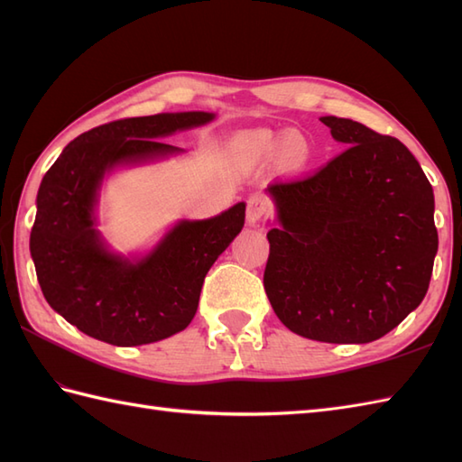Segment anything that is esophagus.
<instances>
[{
    "instance_id": "34e87169",
    "label": "esophagus",
    "mask_w": 462,
    "mask_h": 462,
    "mask_svg": "<svg viewBox=\"0 0 462 462\" xmlns=\"http://www.w3.org/2000/svg\"><path fill=\"white\" fill-rule=\"evenodd\" d=\"M270 212V202L266 196L262 194H254L248 199V208H246V220L250 226H258L262 218H266V214Z\"/></svg>"
}]
</instances>
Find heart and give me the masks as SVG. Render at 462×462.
I'll return each mask as SVG.
<instances>
[{"label": "heart", "mask_w": 462, "mask_h": 462, "mask_svg": "<svg viewBox=\"0 0 462 462\" xmlns=\"http://www.w3.org/2000/svg\"><path fill=\"white\" fill-rule=\"evenodd\" d=\"M286 151H288V156L291 161H296V162H303L310 156V149H308V144L303 143L301 139H291L290 143H288V146H286Z\"/></svg>", "instance_id": "b5f03b06"}]
</instances>
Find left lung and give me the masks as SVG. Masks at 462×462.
Listing matches in <instances>:
<instances>
[{"label": "left lung", "mask_w": 462, "mask_h": 462, "mask_svg": "<svg viewBox=\"0 0 462 462\" xmlns=\"http://www.w3.org/2000/svg\"><path fill=\"white\" fill-rule=\"evenodd\" d=\"M347 151L303 180L273 182L263 288L301 337L369 343L395 329L429 290L439 250L433 186L407 146L321 116Z\"/></svg>", "instance_id": "1"}]
</instances>
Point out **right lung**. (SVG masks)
<instances>
[{"mask_svg": "<svg viewBox=\"0 0 462 462\" xmlns=\"http://www.w3.org/2000/svg\"><path fill=\"white\" fill-rule=\"evenodd\" d=\"M214 119L184 111L101 125L69 143L43 176L29 238L37 282L49 306L89 337L146 346L192 321L206 273L244 228L246 202L212 218H182L152 248L121 254L99 230V196L116 171L182 152L166 136Z\"/></svg>", "mask_w": 462, "mask_h": 462, "instance_id": "add662e5", "label": "right lung"}]
</instances>
